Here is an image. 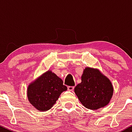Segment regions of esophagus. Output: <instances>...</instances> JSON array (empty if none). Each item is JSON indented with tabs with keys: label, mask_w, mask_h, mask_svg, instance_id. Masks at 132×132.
<instances>
[{
	"label": "esophagus",
	"mask_w": 132,
	"mask_h": 132,
	"mask_svg": "<svg viewBox=\"0 0 132 132\" xmlns=\"http://www.w3.org/2000/svg\"><path fill=\"white\" fill-rule=\"evenodd\" d=\"M74 89H75V87H73V86H68V90H69V91H73Z\"/></svg>",
	"instance_id": "34e87169"
}]
</instances>
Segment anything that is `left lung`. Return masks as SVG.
I'll use <instances>...</instances> for the list:
<instances>
[{
	"mask_svg": "<svg viewBox=\"0 0 132 132\" xmlns=\"http://www.w3.org/2000/svg\"><path fill=\"white\" fill-rule=\"evenodd\" d=\"M75 92L86 108L97 110L109 104L113 87L109 79L99 69L86 67L81 76V82L76 86Z\"/></svg>",
	"mask_w": 132,
	"mask_h": 132,
	"instance_id": "obj_1",
	"label": "left lung"
}]
</instances>
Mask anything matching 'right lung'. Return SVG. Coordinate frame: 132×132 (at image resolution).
<instances>
[{
    "instance_id": "add662e5",
    "label": "right lung",
    "mask_w": 132,
    "mask_h": 132,
    "mask_svg": "<svg viewBox=\"0 0 132 132\" xmlns=\"http://www.w3.org/2000/svg\"><path fill=\"white\" fill-rule=\"evenodd\" d=\"M67 89L61 79L48 70L30 83L27 97L36 109L45 112L51 109L62 92Z\"/></svg>"
}]
</instances>
